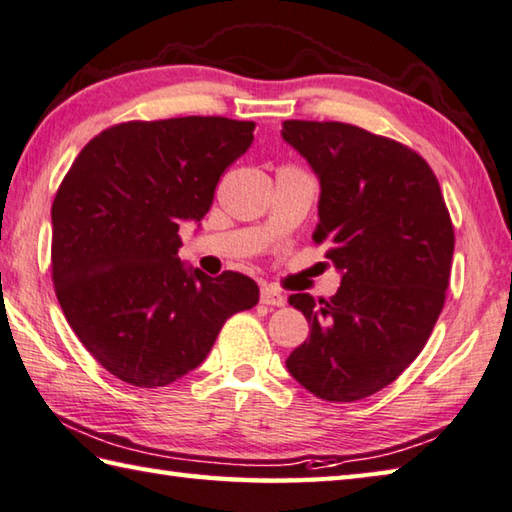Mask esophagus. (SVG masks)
<instances>
[{"instance_id":"esophagus-1","label":"esophagus","mask_w":512,"mask_h":512,"mask_svg":"<svg viewBox=\"0 0 512 512\" xmlns=\"http://www.w3.org/2000/svg\"><path fill=\"white\" fill-rule=\"evenodd\" d=\"M261 303H265V306H274V308H281L285 306V297L274 288H263L261 290Z\"/></svg>"}]
</instances>
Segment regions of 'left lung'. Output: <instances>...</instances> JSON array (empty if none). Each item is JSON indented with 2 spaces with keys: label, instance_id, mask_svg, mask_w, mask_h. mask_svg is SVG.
Returning <instances> with one entry per match:
<instances>
[{
  "label": "left lung",
  "instance_id": "obj_1",
  "mask_svg": "<svg viewBox=\"0 0 512 512\" xmlns=\"http://www.w3.org/2000/svg\"><path fill=\"white\" fill-rule=\"evenodd\" d=\"M283 141L319 179L315 242L342 274L328 301L292 294L310 337L285 360L301 387L353 402L391 384L423 351L445 303L454 229L427 161L337 121H283Z\"/></svg>",
  "mask_w": 512,
  "mask_h": 512
}]
</instances>
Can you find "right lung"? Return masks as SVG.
<instances>
[{
	"instance_id": "1",
	"label": "right lung",
	"mask_w": 512,
	"mask_h": 512,
	"mask_svg": "<svg viewBox=\"0 0 512 512\" xmlns=\"http://www.w3.org/2000/svg\"><path fill=\"white\" fill-rule=\"evenodd\" d=\"M254 128L224 116L119 123L62 179L51 206L56 297L94 360L132 387L193 371L224 321L258 303L249 276L211 279L177 258L179 224L204 218Z\"/></svg>"
}]
</instances>
